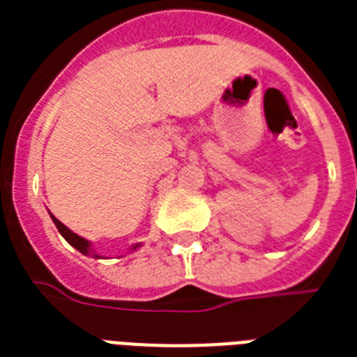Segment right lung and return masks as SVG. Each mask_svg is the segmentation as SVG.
<instances>
[{
  "mask_svg": "<svg viewBox=\"0 0 357 357\" xmlns=\"http://www.w3.org/2000/svg\"><path fill=\"white\" fill-rule=\"evenodd\" d=\"M51 218H53L54 226L59 228V232L62 234V238L66 239L70 245L75 247V249H77V251H79V253H83V255H89V257H91V255H93V257H98V255L91 253V245H89V241H87V239H83V238H79V236H75V234L72 232V230H68L66 226L62 225L61 220H56V218H54V217H51ZM137 247H139V245H135V247H132V249H137Z\"/></svg>",
  "mask_w": 357,
  "mask_h": 357,
  "instance_id": "1",
  "label": "right lung"
}]
</instances>
